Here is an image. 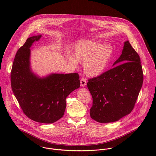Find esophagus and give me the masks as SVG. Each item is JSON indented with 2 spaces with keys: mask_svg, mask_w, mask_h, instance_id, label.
Listing matches in <instances>:
<instances>
[{
  "mask_svg": "<svg viewBox=\"0 0 156 156\" xmlns=\"http://www.w3.org/2000/svg\"><path fill=\"white\" fill-rule=\"evenodd\" d=\"M87 80L85 79H84V78H82L80 80V85H81V87H85L86 85H87Z\"/></svg>",
  "mask_w": 156,
  "mask_h": 156,
  "instance_id": "obj_1",
  "label": "esophagus"
}]
</instances>
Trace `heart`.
Segmentation results:
<instances>
[{
  "mask_svg": "<svg viewBox=\"0 0 156 156\" xmlns=\"http://www.w3.org/2000/svg\"><path fill=\"white\" fill-rule=\"evenodd\" d=\"M113 53V48L109 44H102L94 39L86 38L78 41L74 48V56L66 53L67 60L74 66L77 62L83 63L85 73L89 77H97L102 74L108 67Z\"/></svg>",
  "mask_w": 156,
  "mask_h": 156,
  "instance_id": "1",
  "label": "heart"
}]
</instances>
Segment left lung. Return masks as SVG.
Here are the masks:
<instances>
[{
  "mask_svg": "<svg viewBox=\"0 0 156 156\" xmlns=\"http://www.w3.org/2000/svg\"><path fill=\"white\" fill-rule=\"evenodd\" d=\"M113 66L87 83L93 101L90 116L100 123L117 121L132 111L143 83L140 57L129 41Z\"/></svg>",
  "mask_w": 156,
  "mask_h": 156,
  "instance_id": "1",
  "label": "left lung"
}]
</instances>
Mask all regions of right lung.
<instances>
[{
	"instance_id": "obj_1",
	"label": "right lung",
	"mask_w": 156,
	"mask_h": 156,
	"mask_svg": "<svg viewBox=\"0 0 156 156\" xmlns=\"http://www.w3.org/2000/svg\"><path fill=\"white\" fill-rule=\"evenodd\" d=\"M41 35L27 39L17 51L11 73L14 94L23 112L38 122L51 124L61 119L66 108V98L80 87L77 73H52L40 77L30 68V47Z\"/></svg>"
}]
</instances>
